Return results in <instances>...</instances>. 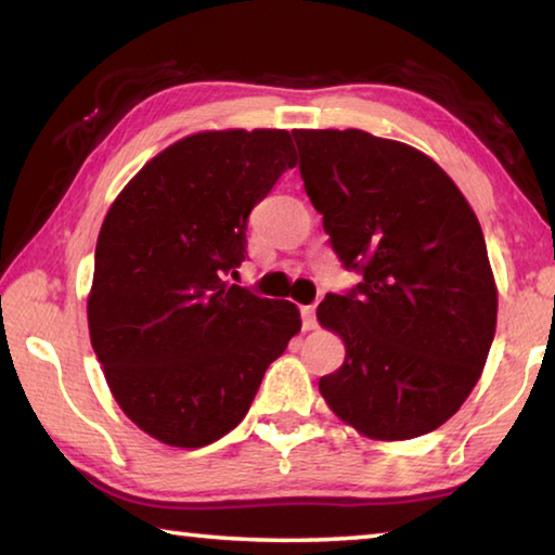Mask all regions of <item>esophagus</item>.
<instances>
[{
	"label": "esophagus",
	"mask_w": 555,
	"mask_h": 555,
	"mask_svg": "<svg viewBox=\"0 0 555 555\" xmlns=\"http://www.w3.org/2000/svg\"><path fill=\"white\" fill-rule=\"evenodd\" d=\"M300 318H304V331H315V306H304L300 308Z\"/></svg>",
	"instance_id": "esophagus-1"
}]
</instances>
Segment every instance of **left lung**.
<instances>
[{"label":"left lung","instance_id":"left-lung-1","mask_svg":"<svg viewBox=\"0 0 555 555\" xmlns=\"http://www.w3.org/2000/svg\"><path fill=\"white\" fill-rule=\"evenodd\" d=\"M300 178L335 255L362 271L327 294L318 323L345 362L318 382L327 406L372 440L443 426L480 379L496 284L477 215L434 158L362 129H294Z\"/></svg>","mask_w":555,"mask_h":555}]
</instances>
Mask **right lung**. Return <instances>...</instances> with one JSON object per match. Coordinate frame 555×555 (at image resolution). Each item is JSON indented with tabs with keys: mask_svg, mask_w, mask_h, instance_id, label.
Segmentation results:
<instances>
[{
	"mask_svg": "<svg viewBox=\"0 0 555 555\" xmlns=\"http://www.w3.org/2000/svg\"><path fill=\"white\" fill-rule=\"evenodd\" d=\"M294 166L286 129L198 131L156 154L109 205L90 343L119 409L166 446L230 434L300 331L291 300L224 281L247 251L251 208Z\"/></svg>",
	"mask_w": 555,
	"mask_h": 555,
	"instance_id": "add662e5",
	"label": "right lung"
}]
</instances>
